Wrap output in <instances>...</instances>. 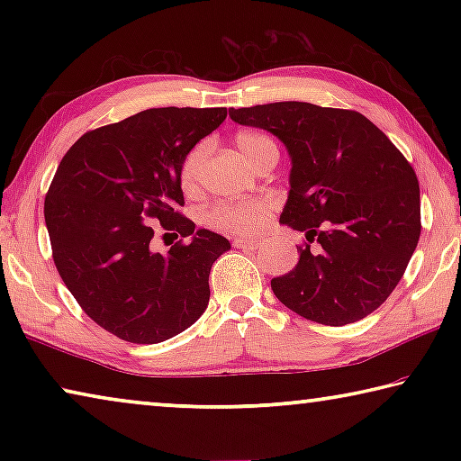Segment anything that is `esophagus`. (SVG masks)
Listing matches in <instances>:
<instances>
[{"instance_id":"34e87169","label":"esophagus","mask_w":461,"mask_h":461,"mask_svg":"<svg viewBox=\"0 0 461 461\" xmlns=\"http://www.w3.org/2000/svg\"><path fill=\"white\" fill-rule=\"evenodd\" d=\"M233 246L246 248V249H258L262 244L260 240H254V238H236L233 240Z\"/></svg>"}]
</instances>
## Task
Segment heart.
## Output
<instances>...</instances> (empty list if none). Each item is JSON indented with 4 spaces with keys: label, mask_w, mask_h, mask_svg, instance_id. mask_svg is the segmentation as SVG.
<instances>
[{
    "label": "heart",
    "mask_w": 461,
    "mask_h": 461,
    "mask_svg": "<svg viewBox=\"0 0 461 461\" xmlns=\"http://www.w3.org/2000/svg\"><path fill=\"white\" fill-rule=\"evenodd\" d=\"M236 144L244 158L254 165L256 158L272 144L267 136L256 134V131H238ZM203 160H205V146L199 144L185 156L181 170H178V183L185 193H193L199 186ZM270 213L268 199H249L238 203H217L209 212V223L215 230L228 233H249L258 230Z\"/></svg>",
    "instance_id": "obj_1"
}]
</instances>
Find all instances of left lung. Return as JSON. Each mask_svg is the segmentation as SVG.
<instances>
[{"label": "left lung", "instance_id": "left-lung-1", "mask_svg": "<svg viewBox=\"0 0 461 461\" xmlns=\"http://www.w3.org/2000/svg\"><path fill=\"white\" fill-rule=\"evenodd\" d=\"M241 126L275 134L291 154L280 223L305 231L296 267L272 293L309 321H360L402 278L420 236L419 181L384 131L352 109L305 101L230 109Z\"/></svg>", "mask_w": 461, "mask_h": 461}]
</instances>
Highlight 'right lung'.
I'll use <instances>...</instances> for the list:
<instances>
[{
  "mask_svg": "<svg viewBox=\"0 0 461 461\" xmlns=\"http://www.w3.org/2000/svg\"><path fill=\"white\" fill-rule=\"evenodd\" d=\"M225 115V107L146 109L87 131L62 156L44 199L52 258L85 313L123 341L160 343L207 309L209 272L230 241L178 213V170ZM158 222L190 241L154 253Z\"/></svg>",
  "mask_w": 461,
  "mask_h": 461,
  "instance_id": "obj_1",
  "label": "right lung"
}]
</instances>
